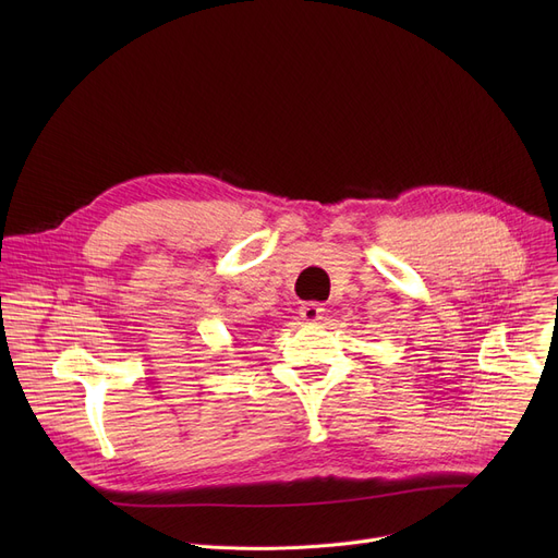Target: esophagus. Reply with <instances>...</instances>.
<instances>
[{
	"label": "esophagus",
	"instance_id": "34e87169",
	"mask_svg": "<svg viewBox=\"0 0 558 558\" xmlns=\"http://www.w3.org/2000/svg\"><path fill=\"white\" fill-rule=\"evenodd\" d=\"M299 314H301L305 324H318V320L324 318V314H326V307L320 303H305Z\"/></svg>",
	"mask_w": 558,
	"mask_h": 558
}]
</instances>
